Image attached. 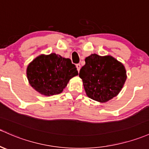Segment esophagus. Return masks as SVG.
<instances>
[{
	"label": "esophagus",
	"mask_w": 149,
	"mask_h": 149,
	"mask_svg": "<svg viewBox=\"0 0 149 149\" xmlns=\"http://www.w3.org/2000/svg\"><path fill=\"white\" fill-rule=\"evenodd\" d=\"M76 68H77V69L78 72H79V70H80V68H81L80 64H77V65H76Z\"/></svg>",
	"instance_id": "obj_1"
}]
</instances>
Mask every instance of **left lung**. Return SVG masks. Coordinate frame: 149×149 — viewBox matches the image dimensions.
I'll return each instance as SVG.
<instances>
[{
	"instance_id": "8db88e82",
	"label": "left lung",
	"mask_w": 149,
	"mask_h": 149,
	"mask_svg": "<svg viewBox=\"0 0 149 149\" xmlns=\"http://www.w3.org/2000/svg\"><path fill=\"white\" fill-rule=\"evenodd\" d=\"M79 76L87 95L100 102L116 97L126 79L125 68L121 62L111 56L102 57L97 54L86 57Z\"/></svg>"
}]
</instances>
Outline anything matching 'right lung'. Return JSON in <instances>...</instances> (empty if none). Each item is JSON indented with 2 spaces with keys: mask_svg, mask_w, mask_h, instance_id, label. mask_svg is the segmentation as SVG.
<instances>
[{
  "mask_svg": "<svg viewBox=\"0 0 149 149\" xmlns=\"http://www.w3.org/2000/svg\"><path fill=\"white\" fill-rule=\"evenodd\" d=\"M77 74L76 67L70 59L55 53L40 55L27 68L30 85L45 96L61 93L69 80Z\"/></svg>",
  "mask_w": 149,
  "mask_h": 149,
  "instance_id": "right-lung-1",
  "label": "right lung"
}]
</instances>
